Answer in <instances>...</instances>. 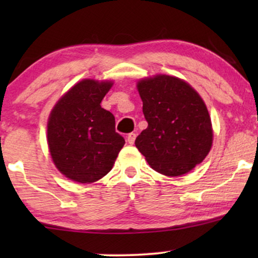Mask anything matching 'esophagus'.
Segmentation results:
<instances>
[{
  "label": "esophagus",
  "instance_id": "esophagus-1",
  "mask_svg": "<svg viewBox=\"0 0 258 258\" xmlns=\"http://www.w3.org/2000/svg\"><path fill=\"white\" fill-rule=\"evenodd\" d=\"M136 140V134L135 133H130L128 134V137H126V141H128L129 144H134Z\"/></svg>",
  "mask_w": 258,
  "mask_h": 258
}]
</instances>
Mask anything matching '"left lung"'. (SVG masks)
I'll list each match as a JSON object with an SVG mask.
<instances>
[{
	"instance_id": "8db88e82",
	"label": "left lung",
	"mask_w": 258,
	"mask_h": 258,
	"mask_svg": "<svg viewBox=\"0 0 258 258\" xmlns=\"http://www.w3.org/2000/svg\"><path fill=\"white\" fill-rule=\"evenodd\" d=\"M148 128L135 146L154 170L165 176L184 175L200 164L213 146L207 105L185 81L156 75L137 82Z\"/></svg>"
}]
</instances>
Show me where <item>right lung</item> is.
I'll use <instances>...</instances> for the list:
<instances>
[{"label":"right lung","instance_id":"right-lung-1","mask_svg":"<svg viewBox=\"0 0 258 258\" xmlns=\"http://www.w3.org/2000/svg\"><path fill=\"white\" fill-rule=\"evenodd\" d=\"M111 81L86 79L67 91L49 116L47 139L56 168L79 183H93L111 170L125 141L115 117L101 107Z\"/></svg>","mask_w":258,"mask_h":258}]
</instances>
